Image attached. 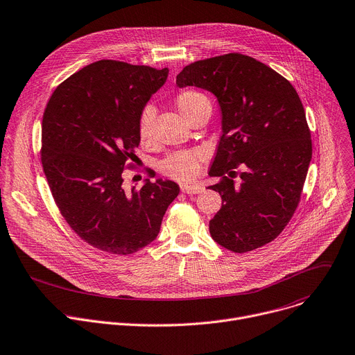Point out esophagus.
Wrapping results in <instances>:
<instances>
[{"label": "esophagus", "mask_w": 355, "mask_h": 355, "mask_svg": "<svg viewBox=\"0 0 355 355\" xmlns=\"http://www.w3.org/2000/svg\"><path fill=\"white\" fill-rule=\"evenodd\" d=\"M181 191L184 194H200V192L204 191V185L202 184H184L181 185Z\"/></svg>", "instance_id": "esophagus-1"}]
</instances>
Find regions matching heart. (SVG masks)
I'll list each match as a JSON object with an SVG mask.
<instances>
[{"label": "heart", "instance_id": "heart-1", "mask_svg": "<svg viewBox=\"0 0 355 355\" xmlns=\"http://www.w3.org/2000/svg\"><path fill=\"white\" fill-rule=\"evenodd\" d=\"M178 112L189 121L202 107L211 105L207 96L198 90H182L174 101ZM154 109L147 106L139 117V137L141 141H150L153 136ZM161 171L178 181H191L200 171V154L197 151H177L167 155L159 164Z\"/></svg>", "mask_w": 355, "mask_h": 355}]
</instances>
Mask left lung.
<instances>
[{
  "label": "left lung",
  "mask_w": 355,
  "mask_h": 355,
  "mask_svg": "<svg viewBox=\"0 0 355 355\" xmlns=\"http://www.w3.org/2000/svg\"><path fill=\"white\" fill-rule=\"evenodd\" d=\"M177 86L205 89L220 107L222 136L209 170L220 181L208 188L219 192L222 207L209 220L212 239L235 253L272 242L299 205L313 153L296 89L242 53L191 63Z\"/></svg>",
  "instance_id": "8db88e82"
}]
</instances>
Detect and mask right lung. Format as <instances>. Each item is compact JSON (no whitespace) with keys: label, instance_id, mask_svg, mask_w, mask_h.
Masks as SVG:
<instances>
[{"label":"right lung","instance_id":"add662e5","mask_svg":"<svg viewBox=\"0 0 355 355\" xmlns=\"http://www.w3.org/2000/svg\"><path fill=\"white\" fill-rule=\"evenodd\" d=\"M167 76V68L103 59L62 82L46 105L44 173L62 216L96 249L132 254L150 245L180 194L170 180L132 189L123 180L140 144L139 117Z\"/></svg>","mask_w":355,"mask_h":355}]
</instances>
